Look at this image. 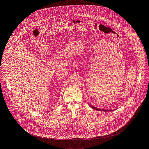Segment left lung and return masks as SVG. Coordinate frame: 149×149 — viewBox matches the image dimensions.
<instances>
[{
    "label": "left lung",
    "instance_id": "left-lung-1",
    "mask_svg": "<svg viewBox=\"0 0 149 149\" xmlns=\"http://www.w3.org/2000/svg\"><path fill=\"white\" fill-rule=\"evenodd\" d=\"M90 105V107L92 108L93 109H95V110H98V111H112V110H104V109H100L97 108H95V107H92V106H91V105Z\"/></svg>",
    "mask_w": 149,
    "mask_h": 149
}]
</instances>
